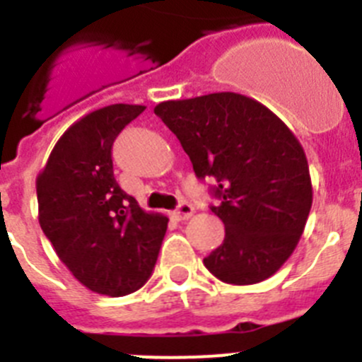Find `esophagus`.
<instances>
[{
    "mask_svg": "<svg viewBox=\"0 0 362 362\" xmlns=\"http://www.w3.org/2000/svg\"><path fill=\"white\" fill-rule=\"evenodd\" d=\"M174 216L177 217L179 221H187L194 216V206L190 203H181L177 206V210L174 212Z\"/></svg>",
    "mask_w": 362,
    "mask_h": 362,
    "instance_id": "1",
    "label": "esophagus"
}]
</instances>
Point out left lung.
<instances>
[{"label":"left lung","instance_id":"8db88e82","mask_svg":"<svg viewBox=\"0 0 362 362\" xmlns=\"http://www.w3.org/2000/svg\"><path fill=\"white\" fill-rule=\"evenodd\" d=\"M199 179L214 177L225 241L204 257L223 283L255 284L286 263L299 243L313 190L306 153L279 117L235 92L156 105Z\"/></svg>","mask_w":362,"mask_h":362}]
</instances>
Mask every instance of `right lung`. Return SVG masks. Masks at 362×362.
I'll return each mask as SVG.
<instances>
[{"label": "right lung", "mask_w": 362, "mask_h": 362, "mask_svg": "<svg viewBox=\"0 0 362 362\" xmlns=\"http://www.w3.org/2000/svg\"><path fill=\"white\" fill-rule=\"evenodd\" d=\"M143 110L116 103L86 114L57 139L36 179L41 230L70 274L101 296L141 288L168 225L163 214L143 210L114 177V139Z\"/></svg>", "instance_id": "right-lung-1"}]
</instances>
